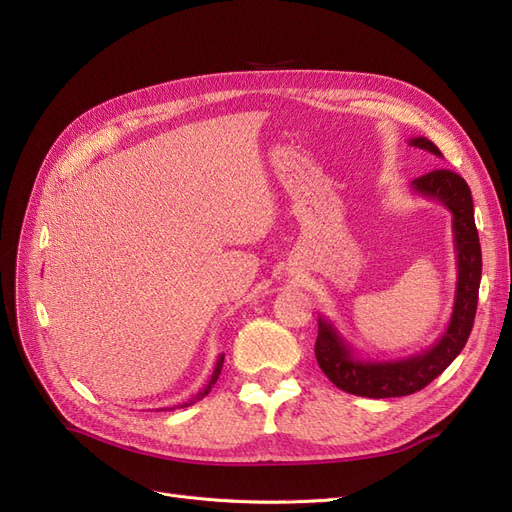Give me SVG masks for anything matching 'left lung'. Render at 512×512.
I'll list each match as a JSON object with an SVG mask.
<instances>
[{"label": "left lung", "mask_w": 512, "mask_h": 512, "mask_svg": "<svg viewBox=\"0 0 512 512\" xmlns=\"http://www.w3.org/2000/svg\"><path fill=\"white\" fill-rule=\"evenodd\" d=\"M407 142L416 149L428 151L443 159L435 142L424 136L410 138ZM410 189L418 197L439 201L441 206L452 212L458 267L452 317H449L447 330L441 334V338L433 346H428L426 351L386 361L359 357L353 346L340 336L334 323L319 317L315 357L323 374L338 388H342L344 393L370 399H386L422 391L426 384H431L460 355L470 330H473L481 283V243L475 227L473 195H470L466 180L452 170L428 172L416 178Z\"/></svg>", "instance_id": "1"}]
</instances>
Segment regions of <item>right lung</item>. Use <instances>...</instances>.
Masks as SVG:
<instances>
[{
	"instance_id": "obj_1",
	"label": "right lung",
	"mask_w": 512,
	"mask_h": 512,
	"mask_svg": "<svg viewBox=\"0 0 512 512\" xmlns=\"http://www.w3.org/2000/svg\"><path fill=\"white\" fill-rule=\"evenodd\" d=\"M222 363H224V355H218V359H216V367H214V372H212V378H210V382L206 384V388H203V391H199L193 399H189L187 403H182L180 407H189V405H193V403H197L199 399H203L206 397L210 391H212V386L216 384V380H218V376H220V370H222ZM172 410V407H170Z\"/></svg>"
}]
</instances>
